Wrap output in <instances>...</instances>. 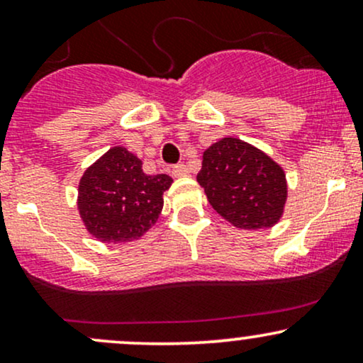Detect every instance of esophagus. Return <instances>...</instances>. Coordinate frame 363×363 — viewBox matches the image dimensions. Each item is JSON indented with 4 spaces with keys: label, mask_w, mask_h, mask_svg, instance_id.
<instances>
[{
    "label": "esophagus",
    "mask_w": 363,
    "mask_h": 363,
    "mask_svg": "<svg viewBox=\"0 0 363 363\" xmlns=\"http://www.w3.org/2000/svg\"><path fill=\"white\" fill-rule=\"evenodd\" d=\"M172 174L176 177H187L189 176V169L186 167V165H182V164H179V165H174L172 167Z\"/></svg>",
    "instance_id": "1"
}]
</instances>
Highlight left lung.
<instances>
[{"label":"left lung","instance_id":"left-lung-1","mask_svg":"<svg viewBox=\"0 0 363 363\" xmlns=\"http://www.w3.org/2000/svg\"><path fill=\"white\" fill-rule=\"evenodd\" d=\"M196 179L216 213L237 228H269L285 210V170L239 138H222L206 148Z\"/></svg>","mask_w":363,"mask_h":363}]
</instances>
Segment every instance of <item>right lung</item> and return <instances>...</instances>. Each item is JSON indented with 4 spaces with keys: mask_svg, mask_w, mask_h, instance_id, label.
<instances>
[{
    "mask_svg": "<svg viewBox=\"0 0 363 363\" xmlns=\"http://www.w3.org/2000/svg\"><path fill=\"white\" fill-rule=\"evenodd\" d=\"M170 184L167 174L148 176L138 157L124 147H112L82 176L78 211L97 240L129 242L157 222Z\"/></svg>",
    "mask_w": 363,
    "mask_h": 363,
    "instance_id": "right-lung-1",
    "label": "right lung"
}]
</instances>
